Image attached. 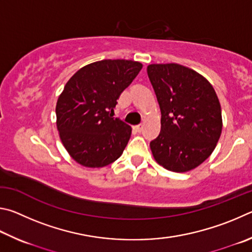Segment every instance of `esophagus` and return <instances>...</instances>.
<instances>
[{
  "mask_svg": "<svg viewBox=\"0 0 252 252\" xmlns=\"http://www.w3.org/2000/svg\"><path fill=\"white\" fill-rule=\"evenodd\" d=\"M143 127H144L143 124H139V125H136L135 126V129H136V131H138V133H140V131L143 130Z\"/></svg>",
  "mask_w": 252,
  "mask_h": 252,
  "instance_id": "obj_1",
  "label": "esophagus"
}]
</instances>
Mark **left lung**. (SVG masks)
Returning <instances> with one entry per match:
<instances>
[{"instance_id":"1","label":"left lung","mask_w":252,"mask_h":252,"mask_svg":"<svg viewBox=\"0 0 252 252\" xmlns=\"http://www.w3.org/2000/svg\"><path fill=\"white\" fill-rule=\"evenodd\" d=\"M147 74L161 112V128L151 142L155 160L185 173L202 164L222 129L217 94L199 73L179 64L148 65Z\"/></svg>"}]
</instances>
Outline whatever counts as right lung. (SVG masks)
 <instances>
[{"label":"right lung","instance_id":"add662e5","mask_svg":"<svg viewBox=\"0 0 252 252\" xmlns=\"http://www.w3.org/2000/svg\"><path fill=\"white\" fill-rule=\"evenodd\" d=\"M143 65L127 60H104L77 70L56 104V125L70 157L82 166L99 168L118 159L131 128L114 108Z\"/></svg>","mask_w":252,"mask_h":252}]
</instances>
